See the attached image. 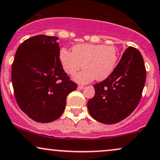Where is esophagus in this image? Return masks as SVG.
Returning <instances> with one entry per match:
<instances>
[{
  "label": "esophagus",
  "instance_id": "34e87169",
  "mask_svg": "<svg viewBox=\"0 0 160 160\" xmlns=\"http://www.w3.org/2000/svg\"><path fill=\"white\" fill-rule=\"evenodd\" d=\"M78 89H83L84 86H78Z\"/></svg>",
  "mask_w": 160,
  "mask_h": 160
}]
</instances>
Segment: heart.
Here are the masks:
<instances>
[{"label": "heart", "mask_w": 160, "mask_h": 160, "mask_svg": "<svg viewBox=\"0 0 160 160\" xmlns=\"http://www.w3.org/2000/svg\"><path fill=\"white\" fill-rule=\"evenodd\" d=\"M59 59L65 73L74 75L75 82L86 84L96 78L101 81L113 72L118 59V49L114 45L80 44L72 47V52L65 48L59 52Z\"/></svg>", "instance_id": "1"}]
</instances>
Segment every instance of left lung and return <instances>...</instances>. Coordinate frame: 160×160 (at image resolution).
<instances>
[{
  "instance_id": "1",
  "label": "left lung",
  "mask_w": 160,
  "mask_h": 160,
  "mask_svg": "<svg viewBox=\"0 0 160 160\" xmlns=\"http://www.w3.org/2000/svg\"><path fill=\"white\" fill-rule=\"evenodd\" d=\"M145 80L146 69L141 53L129 47L110 76L93 86L95 96L87 103L90 115L106 124L124 120L139 103Z\"/></svg>"
}]
</instances>
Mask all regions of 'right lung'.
<instances>
[{
  "mask_svg": "<svg viewBox=\"0 0 160 160\" xmlns=\"http://www.w3.org/2000/svg\"><path fill=\"white\" fill-rule=\"evenodd\" d=\"M57 40L45 35L29 38L19 45L12 65L17 103L37 122L49 123L59 118L67 96L78 87L62 67Z\"/></svg>",
  "mask_w": 160,
  "mask_h": 160,
  "instance_id": "right-lung-1",
  "label": "right lung"
}]
</instances>
